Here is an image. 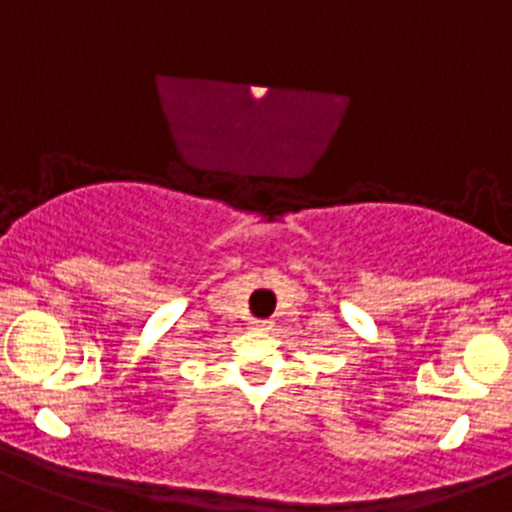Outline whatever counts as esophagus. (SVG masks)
<instances>
[{
    "mask_svg": "<svg viewBox=\"0 0 512 512\" xmlns=\"http://www.w3.org/2000/svg\"><path fill=\"white\" fill-rule=\"evenodd\" d=\"M252 328H257V331H270L272 328V321H260V318H255V321L250 323Z\"/></svg>",
    "mask_w": 512,
    "mask_h": 512,
    "instance_id": "esophagus-1",
    "label": "esophagus"
}]
</instances>
